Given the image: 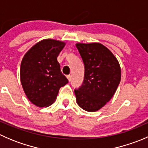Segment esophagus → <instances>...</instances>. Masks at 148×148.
Returning <instances> with one entry per match:
<instances>
[{
  "label": "esophagus",
  "instance_id": "esophagus-1",
  "mask_svg": "<svg viewBox=\"0 0 148 148\" xmlns=\"http://www.w3.org/2000/svg\"><path fill=\"white\" fill-rule=\"evenodd\" d=\"M67 79H68V80H69V81H71V75H67Z\"/></svg>",
  "mask_w": 148,
  "mask_h": 148
}]
</instances>
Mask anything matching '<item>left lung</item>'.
<instances>
[{
	"label": "left lung",
	"instance_id": "1",
	"mask_svg": "<svg viewBox=\"0 0 148 148\" xmlns=\"http://www.w3.org/2000/svg\"><path fill=\"white\" fill-rule=\"evenodd\" d=\"M84 64L82 84L74 89L78 105L88 112L102 108L115 93L121 79L119 62L101 44H77Z\"/></svg>",
	"mask_w": 148,
	"mask_h": 148
}]
</instances>
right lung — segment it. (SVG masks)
<instances>
[{
  "label": "right lung",
  "instance_id": "right-lung-1",
  "mask_svg": "<svg viewBox=\"0 0 148 148\" xmlns=\"http://www.w3.org/2000/svg\"><path fill=\"white\" fill-rule=\"evenodd\" d=\"M65 44L53 39L39 41L24 55L21 64V82L28 99L37 107L51 105L59 89L69 82L57 61Z\"/></svg>",
  "mask_w": 148,
  "mask_h": 148
}]
</instances>
